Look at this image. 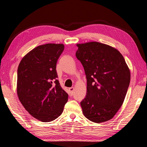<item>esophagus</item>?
I'll return each instance as SVG.
<instances>
[{"mask_svg": "<svg viewBox=\"0 0 147 147\" xmlns=\"http://www.w3.org/2000/svg\"><path fill=\"white\" fill-rule=\"evenodd\" d=\"M69 90V91H70V96H72L73 95V93H74V88L73 87H72V88H70Z\"/></svg>", "mask_w": 147, "mask_h": 147, "instance_id": "34e87169", "label": "esophagus"}]
</instances>
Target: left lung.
<instances>
[{"instance_id": "obj_1", "label": "left lung", "mask_w": 147, "mask_h": 147, "mask_svg": "<svg viewBox=\"0 0 147 147\" xmlns=\"http://www.w3.org/2000/svg\"><path fill=\"white\" fill-rule=\"evenodd\" d=\"M75 55L81 62L87 92L80 105L90 121L99 123L112 119L121 107L129 85L131 74L117 49L96 42L77 44Z\"/></svg>"}]
</instances>
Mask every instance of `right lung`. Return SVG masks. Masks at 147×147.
Masks as SVG:
<instances>
[{"mask_svg":"<svg viewBox=\"0 0 147 147\" xmlns=\"http://www.w3.org/2000/svg\"><path fill=\"white\" fill-rule=\"evenodd\" d=\"M63 44L48 43L33 49L18 68L17 93L25 109L33 117L50 122L63 113L68 94L60 85L56 63Z\"/></svg>","mask_w":147,"mask_h":147,"instance_id":"right-lung-1","label":"right lung"}]
</instances>
